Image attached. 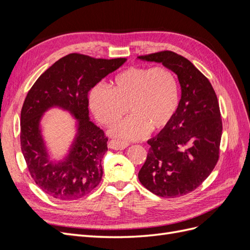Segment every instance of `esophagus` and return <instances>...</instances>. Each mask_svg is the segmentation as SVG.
<instances>
[{
	"mask_svg": "<svg viewBox=\"0 0 250 250\" xmlns=\"http://www.w3.org/2000/svg\"><path fill=\"white\" fill-rule=\"evenodd\" d=\"M129 146V144L125 143L123 141H119V140H111L108 143V147L110 149H115V150H124Z\"/></svg>",
	"mask_w": 250,
	"mask_h": 250,
	"instance_id": "1",
	"label": "esophagus"
}]
</instances>
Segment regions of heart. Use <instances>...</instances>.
Here are the masks:
<instances>
[{
    "label": "heart",
    "mask_w": 250,
    "mask_h": 250,
    "mask_svg": "<svg viewBox=\"0 0 250 250\" xmlns=\"http://www.w3.org/2000/svg\"><path fill=\"white\" fill-rule=\"evenodd\" d=\"M178 103L176 78L164 66L128 67L113 79L112 89L98 84L89 94L90 109L105 126L119 122L129 109L131 116L110 130L113 137L125 141H138L149 129H163L175 115Z\"/></svg>",
    "instance_id": "1"
}]
</instances>
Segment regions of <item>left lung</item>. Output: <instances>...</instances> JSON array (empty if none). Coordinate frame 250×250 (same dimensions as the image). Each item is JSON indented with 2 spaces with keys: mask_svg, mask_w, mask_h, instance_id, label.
Segmentation results:
<instances>
[{
  "mask_svg": "<svg viewBox=\"0 0 250 250\" xmlns=\"http://www.w3.org/2000/svg\"><path fill=\"white\" fill-rule=\"evenodd\" d=\"M162 63L177 75L181 98L171 122L150 139L139 180L161 197L174 198L198 188L219 158L222 120L215 90L190 60L171 51L138 57Z\"/></svg>",
  "mask_w": 250,
  "mask_h": 250,
  "instance_id": "obj_1",
  "label": "left lung"
}]
</instances>
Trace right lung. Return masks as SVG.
Masks as SVG:
<instances>
[{
    "mask_svg": "<svg viewBox=\"0 0 250 250\" xmlns=\"http://www.w3.org/2000/svg\"><path fill=\"white\" fill-rule=\"evenodd\" d=\"M126 60L73 53L52 64L28 92L21 111V152L35 184L52 197L75 200L100 184L108 139L89 120L87 95ZM53 107L69 111L77 119V134L58 162L50 160L40 126L44 112Z\"/></svg>",
    "mask_w": 250,
    "mask_h": 250,
    "instance_id": "obj_1",
    "label": "right lung"
}]
</instances>
